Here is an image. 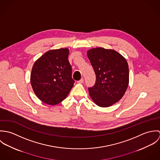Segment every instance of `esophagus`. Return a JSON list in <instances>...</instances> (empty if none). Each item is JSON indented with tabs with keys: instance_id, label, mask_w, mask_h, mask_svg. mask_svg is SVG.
Masks as SVG:
<instances>
[{
	"instance_id": "obj_1",
	"label": "esophagus",
	"mask_w": 160,
	"mask_h": 160,
	"mask_svg": "<svg viewBox=\"0 0 160 160\" xmlns=\"http://www.w3.org/2000/svg\"><path fill=\"white\" fill-rule=\"evenodd\" d=\"M84 82V79L83 78H81L79 81H78V83H79V84H82Z\"/></svg>"
}]
</instances>
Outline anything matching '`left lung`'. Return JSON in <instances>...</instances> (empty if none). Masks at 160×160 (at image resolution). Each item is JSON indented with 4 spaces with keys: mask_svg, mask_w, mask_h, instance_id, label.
I'll list each match as a JSON object with an SVG mask.
<instances>
[{
    "mask_svg": "<svg viewBox=\"0 0 160 160\" xmlns=\"http://www.w3.org/2000/svg\"><path fill=\"white\" fill-rule=\"evenodd\" d=\"M95 76L94 86L89 88L93 101L98 106L108 107L118 102L129 84L126 60L113 50L98 47L88 52Z\"/></svg>",
    "mask_w": 160,
    "mask_h": 160,
    "instance_id": "obj_1",
    "label": "left lung"
}]
</instances>
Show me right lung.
I'll return each instance as SVG.
<instances>
[{
	"mask_svg": "<svg viewBox=\"0 0 160 160\" xmlns=\"http://www.w3.org/2000/svg\"><path fill=\"white\" fill-rule=\"evenodd\" d=\"M68 54V48L51 50L33 65L32 88L37 97L47 104L54 105L62 102L74 85Z\"/></svg>",
	"mask_w": 160,
	"mask_h": 160,
	"instance_id": "right-lung-1",
	"label": "right lung"
}]
</instances>
